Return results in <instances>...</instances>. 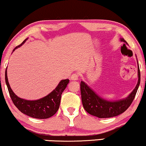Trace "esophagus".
Instances as JSON below:
<instances>
[{"instance_id":"obj_1","label":"esophagus","mask_w":146,"mask_h":146,"mask_svg":"<svg viewBox=\"0 0 146 146\" xmlns=\"http://www.w3.org/2000/svg\"><path fill=\"white\" fill-rule=\"evenodd\" d=\"M71 79H72V80H78L79 79V75L77 73H73V74L71 75Z\"/></svg>"}]
</instances>
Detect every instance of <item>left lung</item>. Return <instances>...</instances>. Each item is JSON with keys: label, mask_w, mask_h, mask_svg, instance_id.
<instances>
[{"label": "left lung", "mask_w": 146, "mask_h": 146, "mask_svg": "<svg viewBox=\"0 0 146 146\" xmlns=\"http://www.w3.org/2000/svg\"><path fill=\"white\" fill-rule=\"evenodd\" d=\"M120 40L121 42L127 44V42L123 38H121ZM137 69L138 82L135 88L128 96L125 99H121L120 100L109 101L102 98V97L96 94V92L86 83L82 81L80 84L81 94H82L83 106L86 111L92 115L98 118L113 117L124 112L131 104L139 88L140 84L139 64H138Z\"/></svg>", "instance_id": "1"}]
</instances>
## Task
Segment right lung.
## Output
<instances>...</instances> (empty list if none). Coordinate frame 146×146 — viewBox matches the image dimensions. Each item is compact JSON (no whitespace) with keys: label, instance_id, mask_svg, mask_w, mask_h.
Returning a JSON list of instances; mask_svg holds the SVG:
<instances>
[{"label":"right lung","instance_id":"obj_1","mask_svg":"<svg viewBox=\"0 0 146 146\" xmlns=\"http://www.w3.org/2000/svg\"><path fill=\"white\" fill-rule=\"evenodd\" d=\"M27 40L25 39L20 45L15 48L13 51L23 45ZM7 69V68L5 71V82L9 94L15 106L22 113L26 114L29 117L39 119H48L52 117L56 113L59 108L61 94L69 84V79H62L60 81L56 88L46 96L36 100H27L18 97L13 92L8 82Z\"/></svg>","mask_w":146,"mask_h":146}]
</instances>
